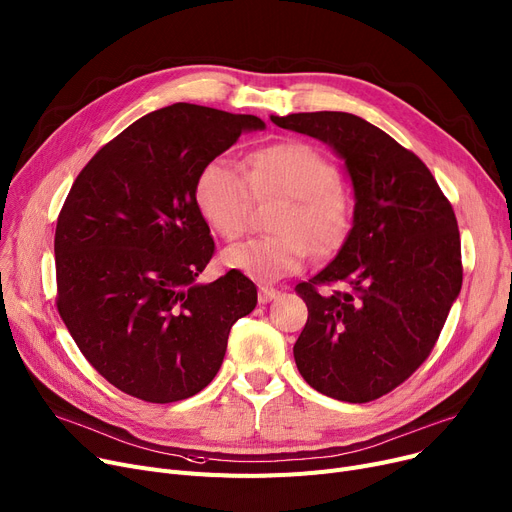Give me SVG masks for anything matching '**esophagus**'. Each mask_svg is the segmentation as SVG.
Instances as JSON below:
<instances>
[{"instance_id":"34e87169","label":"esophagus","mask_w":512,"mask_h":512,"mask_svg":"<svg viewBox=\"0 0 512 512\" xmlns=\"http://www.w3.org/2000/svg\"><path fill=\"white\" fill-rule=\"evenodd\" d=\"M278 297H280V290H276V288H267V286H261V288H259V303H261V305L270 303V301H274V299H278Z\"/></svg>"}]
</instances>
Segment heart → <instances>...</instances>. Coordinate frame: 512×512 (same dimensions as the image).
<instances>
[{
  "mask_svg": "<svg viewBox=\"0 0 512 512\" xmlns=\"http://www.w3.org/2000/svg\"><path fill=\"white\" fill-rule=\"evenodd\" d=\"M253 192L257 199L286 197L270 228L278 234L228 247L222 263L257 282L297 274L309 257L334 253L351 228V201L338 184V170L315 147L301 141L267 145L251 153L247 174L226 157L201 170L195 199L207 224L224 238L247 230Z\"/></svg>",
  "mask_w": 512,
  "mask_h": 512,
  "instance_id": "b5f03b06",
  "label": "heart"
}]
</instances>
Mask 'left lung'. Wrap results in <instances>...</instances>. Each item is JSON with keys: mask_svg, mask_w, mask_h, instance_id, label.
<instances>
[{"mask_svg": "<svg viewBox=\"0 0 512 512\" xmlns=\"http://www.w3.org/2000/svg\"><path fill=\"white\" fill-rule=\"evenodd\" d=\"M270 118L326 143L344 161L355 195L353 228L338 255L297 286L309 317L294 361L305 382L330 398H380L429 357L461 292L452 205L415 153L355 114ZM334 281L352 290H316Z\"/></svg>", "mask_w": 512, "mask_h": 512, "instance_id": "1", "label": "left lung"}]
</instances>
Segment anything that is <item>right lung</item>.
I'll return each mask as SVG.
<instances>
[{"label":"right lung","instance_id":"add662e5","mask_svg":"<svg viewBox=\"0 0 512 512\" xmlns=\"http://www.w3.org/2000/svg\"><path fill=\"white\" fill-rule=\"evenodd\" d=\"M263 128L257 116L174 103L122 130L74 180L53 242L58 311L118 390L147 402L201 392L230 328L255 309L240 272L197 282L213 238L195 184L242 132Z\"/></svg>","mask_w":512,"mask_h":512}]
</instances>
